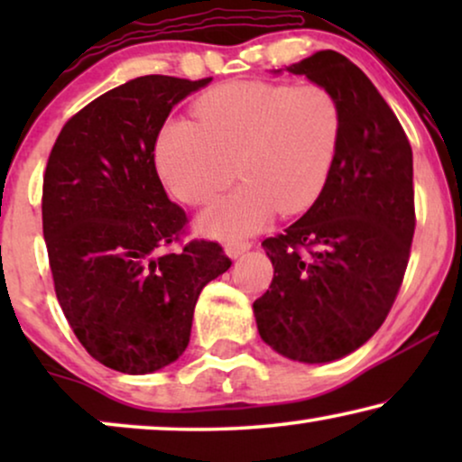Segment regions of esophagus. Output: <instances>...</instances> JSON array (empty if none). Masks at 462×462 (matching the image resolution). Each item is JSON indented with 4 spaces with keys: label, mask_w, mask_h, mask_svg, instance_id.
Instances as JSON below:
<instances>
[{
    "label": "esophagus",
    "mask_w": 462,
    "mask_h": 462,
    "mask_svg": "<svg viewBox=\"0 0 462 462\" xmlns=\"http://www.w3.org/2000/svg\"><path fill=\"white\" fill-rule=\"evenodd\" d=\"M250 248H252L250 242H231V244H226L225 250L231 258H237V256L245 254V252H248Z\"/></svg>",
    "instance_id": "34e87169"
}]
</instances>
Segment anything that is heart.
<instances>
[{
  "label": "heart",
  "instance_id": "1",
  "mask_svg": "<svg viewBox=\"0 0 462 462\" xmlns=\"http://www.w3.org/2000/svg\"><path fill=\"white\" fill-rule=\"evenodd\" d=\"M193 119H166L153 163L170 193L187 206L210 201L236 172V191L201 214L199 231L233 242L254 236L280 210L311 208L337 162L343 109L319 84L229 81L201 94Z\"/></svg>",
  "mask_w": 462,
  "mask_h": 462
}]
</instances>
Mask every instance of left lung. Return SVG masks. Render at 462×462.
<instances>
[{
	"label": "left lung",
	"mask_w": 462,
	"mask_h": 462,
	"mask_svg": "<svg viewBox=\"0 0 462 462\" xmlns=\"http://www.w3.org/2000/svg\"><path fill=\"white\" fill-rule=\"evenodd\" d=\"M286 71L337 94L343 134L319 199L263 242L273 282L252 309L271 349L294 362L326 364L359 349L400 292L416 225L412 147L374 84L346 56L321 50Z\"/></svg>",
	"instance_id": "left-lung-1"
}]
</instances>
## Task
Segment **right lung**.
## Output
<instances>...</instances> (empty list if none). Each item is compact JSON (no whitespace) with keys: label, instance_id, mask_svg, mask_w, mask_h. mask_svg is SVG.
Returning <instances> with one entry per match:
<instances>
[{"label":"right lung","instance_id":"add662e5","mask_svg":"<svg viewBox=\"0 0 462 462\" xmlns=\"http://www.w3.org/2000/svg\"><path fill=\"white\" fill-rule=\"evenodd\" d=\"M210 81H125L75 113L48 157L42 220L56 299L84 349L124 374L176 362L199 292L231 267L206 239L163 252L189 220L153 163L172 106Z\"/></svg>","mask_w":462,"mask_h":462}]
</instances>
